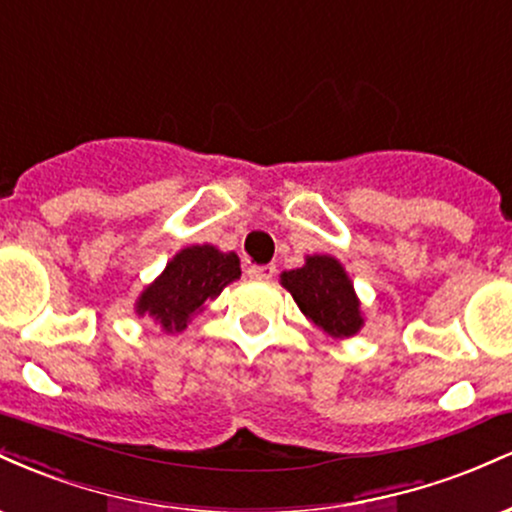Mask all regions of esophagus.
<instances>
[{
  "instance_id": "obj_1",
  "label": "esophagus",
  "mask_w": 512,
  "mask_h": 512,
  "mask_svg": "<svg viewBox=\"0 0 512 512\" xmlns=\"http://www.w3.org/2000/svg\"><path fill=\"white\" fill-rule=\"evenodd\" d=\"M274 274V264H252V267H248V276H252V279H272Z\"/></svg>"
}]
</instances>
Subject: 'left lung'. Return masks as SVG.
Masks as SVG:
<instances>
[{"mask_svg":"<svg viewBox=\"0 0 512 512\" xmlns=\"http://www.w3.org/2000/svg\"><path fill=\"white\" fill-rule=\"evenodd\" d=\"M301 313L334 339L354 337L363 327L361 301L346 269L330 255H310L305 264L281 274Z\"/></svg>","mask_w":512,"mask_h":512,"instance_id":"1","label":"left lung"}]
</instances>
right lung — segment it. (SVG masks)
Returning <instances> with one entry per match:
<instances>
[{
	"instance_id": "1",
	"label": "right lung",
	"mask_w": 512,
	"mask_h": 512,
	"mask_svg": "<svg viewBox=\"0 0 512 512\" xmlns=\"http://www.w3.org/2000/svg\"><path fill=\"white\" fill-rule=\"evenodd\" d=\"M240 276L236 252H221L214 245H190L166 264L161 276L137 298L139 317H151L166 332H182L192 315L214 301Z\"/></svg>"
}]
</instances>
